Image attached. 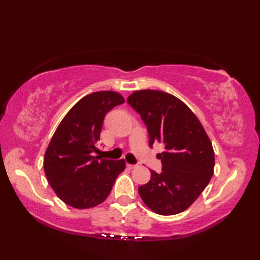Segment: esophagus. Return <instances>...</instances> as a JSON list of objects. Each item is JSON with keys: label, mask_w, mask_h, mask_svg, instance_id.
<instances>
[{"label": "esophagus", "mask_w": 260, "mask_h": 260, "mask_svg": "<svg viewBox=\"0 0 260 260\" xmlns=\"http://www.w3.org/2000/svg\"><path fill=\"white\" fill-rule=\"evenodd\" d=\"M127 168H128L129 170H133V169H136L137 165H133V164H127Z\"/></svg>", "instance_id": "obj_1"}]
</instances>
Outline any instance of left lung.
Masks as SVG:
<instances>
[{"instance_id":"obj_1","label":"left lung","mask_w":260,"mask_h":260,"mask_svg":"<svg viewBox=\"0 0 260 260\" xmlns=\"http://www.w3.org/2000/svg\"><path fill=\"white\" fill-rule=\"evenodd\" d=\"M141 115L150 146L161 143L162 173L151 171V180L139 187L143 202L153 212L173 215L184 211L206 189L213 175L212 143L194 113L171 93L136 90L127 98Z\"/></svg>"}]
</instances>
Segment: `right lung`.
Here are the masks:
<instances>
[{
    "label": "right lung",
    "mask_w": 260,
    "mask_h": 260,
    "mask_svg": "<svg viewBox=\"0 0 260 260\" xmlns=\"http://www.w3.org/2000/svg\"><path fill=\"white\" fill-rule=\"evenodd\" d=\"M125 103L116 91H96L81 98L64 116L49 143L43 168L59 199L76 209L98 206L109 196L126 163L93 156L99 151L104 117Z\"/></svg>",
    "instance_id": "obj_1"
}]
</instances>
